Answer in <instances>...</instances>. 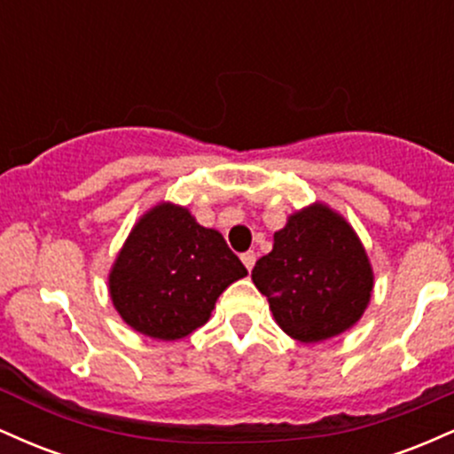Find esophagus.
I'll use <instances>...</instances> for the list:
<instances>
[{"instance_id": "1", "label": "esophagus", "mask_w": 454, "mask_h": 454, "mask_svg": "<svg viewBox=\"0 0 454 454\" xmlns=\"http://www.w3.org/2000/svg\"><path fill=\"white\" fill-rule=\"evenodd\" d=\"M241 260H243L245 269L252 270V269H254V264H256V254H254V252H245L243 256H241Z\"/></svg>"}]
</instances>
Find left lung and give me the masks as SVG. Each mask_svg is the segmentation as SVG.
Instances as JSON below:
<instances>
[{
	"mask_svg": "<svg viewBox=\"0 0 454 454\" xmlns=\"http://www.w3.org/2000/svg\"><path fill=\"white\" fill-rule=\"evenodd\" d=\"M252 279L281 331L301 343L346 333L361 320L373 294L364 245L346 217L325 202L288 215Z\"/></svg>",
	"mask_w": 454,
	"mask_h": 454,
	"instance_id": "obj_1",
	"label": "left lung"
}]
</instances>
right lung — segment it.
I'll return each mask as SVG.
<instances>
[{
	"label": "right lung",
	"instance_id": "add662e5",
	"mask_svg": "<svg viewBox=\"0 0 454 454\" xmlns=\"http://www.w3.org/2000/svg\"><path fill=\"white\" fill-rule=\"evenodd\" d=\"M247 275L215 228L187 207L158 202L138 217L108 273V294L129 328L176 341L205 325L215 301Z\"/></svg>",
	"mask_w": 454,
	"mask_h": 454
}]
</instances>
